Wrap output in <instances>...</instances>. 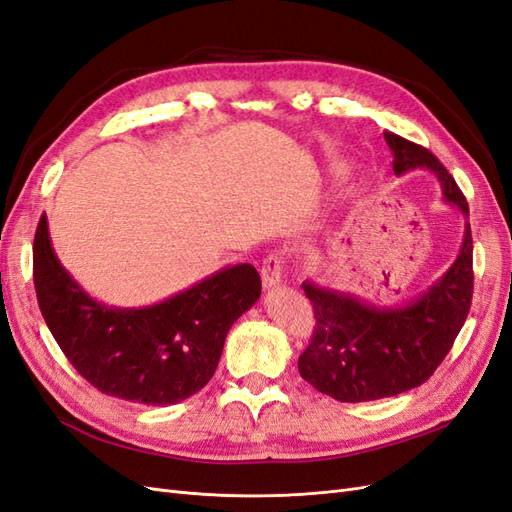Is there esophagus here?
Returning <instances> with one entry per match:
<instances>
[{
    "label": "esophagus",
    "instance_id": "1",
    "mask_svg": "<svg viewBox=\"0 0 512 512\" xmlns=\"http://www.w3.org/2000/svg\"><path fill=\"white\" fill-rule=\"evenodd\" d=\"M260 275H262V286H265L267 290L280 286L282 284V260H280V256H267L265 262H262Z\"/></svg>",
    "mask_w": 512,
    "mask_h": 512
}]
</instances>
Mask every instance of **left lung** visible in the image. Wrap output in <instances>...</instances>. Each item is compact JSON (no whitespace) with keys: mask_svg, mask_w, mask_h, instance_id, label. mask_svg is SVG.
<instances>
[{"mask_svg":"<svg viewBox=\"0 0 512 512\" xmlns=\"http://www.w3.org/2000/svg\"><path fill=\"white\" fill-rule=\"evenodd\" d=\"M395 175L429 168L448 205L470 215L466 196L433 153L393 132ZM472 232L466 222L457 260L423 294L406 305L378 307L350 292L303 282L314 305L312 342L299 356V374L316 391L346 404H361L421 386L451 350L472 303Z\"/></svg>","mask_w":512,"mask_h":512,"instance_id":"obj_1","label":"left lung"}]
</instances>
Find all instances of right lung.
Returning <instances> with one entry per match:
<instances>
[{
	"label": "right lung",
	"instance_id": "1",
	"mask_svg": "<svg viewBox=\"0 0 512 512\" xmlns=\"http://www.w3.org/2000/svg\"><path fill=\"white\" fill-rule=\"evenodd\" d=\"M34 284L46 327L72 367L98 391L147 406L179 404L203 389L230 327L260 297V275L243 262L156 305H104L61 267L44 213Z\"/></svg>",
	"mask_w": 512,
	"mask_h": 512
}]
</instances>
